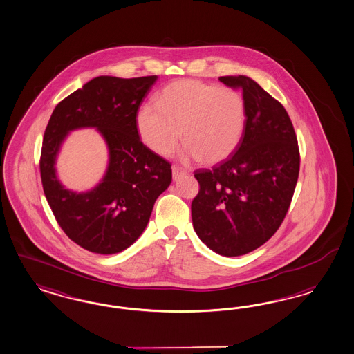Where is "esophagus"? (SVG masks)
Here are the masks:
<instances>
[{"mask_svg":"<svg viewBox=\"0 0 354 354\" xmlns=\"http://www.w3.org/2000/svg\"><path fill=\"white\" fill-rule=\"evenodd\" d=\"M184 174H187V171L183 170V169L176 167V166L172 167V178H174V180H176L180 175H184Z\"/></svg>","mask_w":354,"mask_h":354,"instance_id":"esophagus-1","label":"esophagus"}]
</instances>
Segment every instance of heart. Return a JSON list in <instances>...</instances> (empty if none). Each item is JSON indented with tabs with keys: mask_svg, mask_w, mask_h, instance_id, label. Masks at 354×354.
Instances as JSON below:
<instances>
[{
	"mask_svg": "<svg viewBox=\"0 0 354 354\" xmlns=\"http://www.w3.org/2000/svg\"><path fill=\"white\" fill-rule=\"evenodd\" d=\"M245 122L243 97L227 87L180 80L163 87L156 107L141 106L136 131L145 147L167 157L180 134L185 156L213 165L229 158L239 145Z\"/></svg>",
	"mask_w": 354,
	"mask_h": 354,
	"instance_id": "obj_1",
	"label": "heart"
}]
</instances>
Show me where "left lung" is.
Listing matches in <instances>:
<instances>
[{"label": "left lung", "instance_id": "1", "mask_svg": "<svg viewBox=\"0 0 354 354\" xmlns=\"http://www.w3.org/2000/svg\"><path fill=\"white\" fill-rule=\"evenodd\" d=\"M241 88L245 122L232 157L212 170L195 171L194 229L222 257L248 254L279 230L299 174V149L292 120L279 100L245 75H225Z\"/></svg>", "mask_w": 354, "mask_h": 354}]
</instances>
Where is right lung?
I'll list each match as a JSON object with an SVG mask.
<instances>
[{"label":"right lung","instance_id":"obj_1","mask_svg":"<svg viewBox=\"0 0 354 354\" xmlns=\"http://www.w3.org/2000/svg\"><path fill=\"white\" fill-rule=\"evenodd\" d=\"M157 78L100 75L62 99L50 115L40 156L44 195L64 232L90 252L111 255L133 244L170 185V162L149 150L136 131V113ZM78 127H97L111 156L102 182L82 194L64 189L54 167L62 141Z\"/></svg>","mask_w":354,"mask_h":354}]
</instances>
